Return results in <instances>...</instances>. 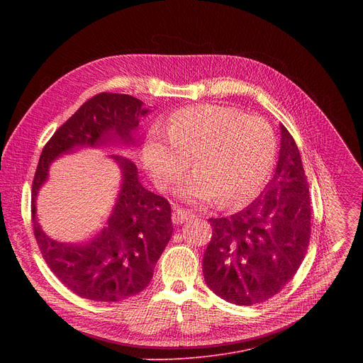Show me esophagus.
Wrapping results in <instances>:
<instances>
[{"instance_id": "1", "label": "esophagus", "mask_w": 363, "mask_h": 363, "mask_svg": "<svg viewBox=\"0 0 363 363\" xmlns=\"http://www.w3.org/2000/svg\"><path fill=\"white\" fill-rule=\"evenodd\" d=\"M189 217H191L189 211H186L185 208H178V206H177L174 214H172V223L177 224V225H179V224L185 223Z\"/></svg>"}]
</instances>
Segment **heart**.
<instances>
[{
	"label": "heart",
	"instance_id": "heart-1",
	"mask_svg": "<svg viewBox=\"0 0 363 363\" xmlns=\"http://www.w3.org/2000/svg\"><path fill=\"white\" fill-rule=\"evenodd\" d=\"M277 155L272 125L260 116L221 105H199L172 113L167 130L147 129L140 158L160 188L178 182L191 167L194 172L179 188V196L203 205L220 199L240 205L266 185Z\"/></svg>",
	"mask_w": 363,
	"mask_h": 363
}]
</instances>
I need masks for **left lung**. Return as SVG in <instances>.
Returning a JSON list of instances; mask_svg holds the SVG:
<instances>
[{"label":"left lung","mask_w":363,"mask_h":363,"mask_svg":"<svg viewBox=\"0 0 363 363\" xmlns=\"http://www.w3.org/2000/svg\"><path fill=\"white\" fill-rule=\"evenodd\" d=\"M276 172L264 191L228 218H210L202 258L206 286L221 298L252 306L277 294L297 273L310 240L308 184L298 147L280 123Z\"/></svg>","instance_id":"1"}]
</instances>
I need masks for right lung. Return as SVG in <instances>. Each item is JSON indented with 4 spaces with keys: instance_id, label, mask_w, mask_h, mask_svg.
Here are the masks:
<instances>
[{
    "instance_id": "1",
    "label": "right lung",
    "mask_w": 363,
    "mask_h": 363,
    "mask_svg": "<svg viewBox=\"0 0 363 363\" xmlns=\"http://www.w3.org/2000/svg\"><path fill=\"white\" fill-rule=\"evenodd\" d=\"M149 113L143 101L119 93H100L80 106L45 143L33 181L34 235L43 258L73 293L94 301H121L142 291L172 237L171 205L147 191L136 165L122 153L109 158L121 171V186L109 218L93 238L69 244L48 237L37 220V195L48 171L63 153L105 142L130 146L140 119Z\"/></svg>"
}]
</instances>
